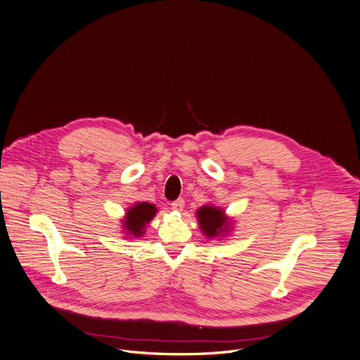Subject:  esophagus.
Returning a JSON list of instances; mask_svg holds the SVG:
<instances>
[{
    "label": "esophagus",
    "mask_w": 360,
    "mask_h": 360,
    "mask_svg": "<svg viewBox=\"0 0 360 360\" xmlns=\"http://www.w3.org/2000/svg\"><path fill=\"white\" fill-rule=\"evenodd\" d=\"M184 206H185V200H184L182 198H179V199H176V200H174V202L171 203V207H172V210H175V212H182V210H184Z\"/></svg>",
    "instance_id": "1"
}]
</instances>
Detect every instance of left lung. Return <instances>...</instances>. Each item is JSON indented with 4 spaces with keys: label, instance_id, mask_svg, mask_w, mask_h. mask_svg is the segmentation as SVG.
Segmentation results:
<instances>
[{
    "label": "left lung",
    "instance_id": "1",
    "mask_svg": "<svg viewBox=\"0 0 360 360\" xmlns=\"http://www.w3.org/2000/svg\"><path fill=\"white\" fill-rule=\"evenodd\" d=\"M196 220L200 231L206 238H224L231 230L233 223L231 217L226 214V210L220 206H214L212 203L203 205L196 210Z\"/></svg>",
    "mask_w": 360,
    "mask_h": 360
}]
</instances>
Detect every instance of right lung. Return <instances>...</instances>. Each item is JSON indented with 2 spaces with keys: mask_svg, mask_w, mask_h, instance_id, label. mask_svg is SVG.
Here are the masks:
<instances>
[{
  "mask_svg": "<svg viewBox=\"0 0 360 360\" xmlns=\"http://www.w3.org/2000/svg\"><path fill=\"white\" fill-rule=\"evenodd\" d=\"M158 209L154 203L137 202L126 210L124 217L122 219V231L124 238H139L146 234L147 224L154 219Z\"/></svg>",
  "mask_w": 360,
  "mask_h": 360,
  "instance_id": "add662e5",
  "label": "right lung"
}]
</instances>
